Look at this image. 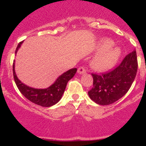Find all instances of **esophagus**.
Segmentation results:
<instances>
[{
	"instance_id": "1",
	"label": "esophagus",
	"mask_w": 146,
	"mask_h": 146,
	"mask_svg": "<svg viewBox=\"0 0 146 146\" xmlns=\"http://www.w3.org/2000/svg\"><path fill=\"white\" fill-rule=\"evenodd\" d=\"M85 72H86V69H85L84 67H82V66H81V67H80V68H78V73H80V74L85 73Z\"/></svg>"
}]
</instances>
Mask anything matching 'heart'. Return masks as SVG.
I'll return each mask as SVG.
<instances>
[{
	"label": "heart",
	"mask_w": 146,
	"mask_h": 146,
	"mask_svg": "<svg viewBox=\"0 0 146 146\" xmlns=\"http://www.w3.org/2000/svg\"><path fill=\"white\" fill-rule=\"evenodd\" d=\"M114 42L110 39H103L99 42L98 51L99 54L94 58L92 66L97 70H108L118 61L121 51L119 47H113Z\"/></svg>",
	"instance_id": "b5f03b06"
}]
</instances>
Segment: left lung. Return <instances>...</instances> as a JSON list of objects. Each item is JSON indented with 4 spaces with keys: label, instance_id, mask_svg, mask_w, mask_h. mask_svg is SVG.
<instances>
[{
    "label": "left lung",
    "instance_id": "left-lung-1",
    "mask_svg": "<svg viewBox=\"0 0 146 146\" xmlns=\"http://www.w3.org/2000/svg\"><path fill=\"white\" fill-rule=\"evenodd\" d=\"M138 61L136 50L127 54L112 70L98 75L92 73L93 87L88 92L90 99L100 105H109L129 91L136 78Z\"/></svg>",
    "mask_w": 146,
    "mask_h": 146
}]
</instances>
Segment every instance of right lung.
Returning <instances> with one entry per match:
<instances>
[{
  "instance_id": "1",
  "label": "right lung",
  "mask_w": 146,
  "mask_h": 146,
  "mask_svg": "<svg viewBox=\"0 0 146 146\" xmlns=\"http://www.w3.org/2000/svg\"><path fill=\"white\" fill-rule=\"evenodd\" d=\"M20 42L15 50V54L21 46ZM13 77L20 92L29 101L42 107H48L56 104L62 98L68 82L75 76L77 68H72L65 72L57 78L55 82L45 89H36L25 85L17 78L15 71V64L13 65Z\"/></svg>"
}]
</instances>
